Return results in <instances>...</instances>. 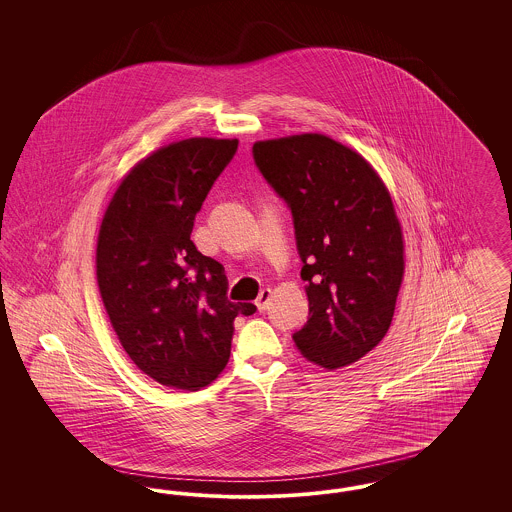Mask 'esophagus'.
Returning a JSON list of instances; mask_svg holds the SVG:
<instances>
[{"label":"esophagus","instance_id":"1","mask_svg":"<svg viewBox=\"0 0 512 512\" xmlns=\"http://www.w3.org/2000/svg\"><path fill=\"white\" fill-rule=\"evenodd\" d=\"M270 299H272V292H270V290H263L261 295L257 297L255 305H257V309H259V313H265V311H267L268 305H270Z\"/></svg>","mask_w":512,"mask_h":512}]
</instances>
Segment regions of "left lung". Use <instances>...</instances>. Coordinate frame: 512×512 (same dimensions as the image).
Here are the masks:
<instances>
[{
    "label": "left lung",
    "mask_w": 512,
    "mask_h": 512,
    "mask_svg": "<svg viewBox=\"0 0 512 512\" xmlns=\"http://www.w3.org/2000/svg\"><path fill=\"white\" fill-rule=\"evenodd\" d=\"M253 157L292 209L309 299L293 341L326 370L353 365L388 334L405 274L390 190L361 153L324 134L255 142Z\"/></svg>",
    "instance_id": "left-lung-1"
}]
</instances>
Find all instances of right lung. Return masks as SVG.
Returning <instances> with one entry per match:
<instances>
[{"label":"right lung","mask_w":512,"mask_h":512,"mask_svg":"<svg viewBox=\"0 0 512 512\" xmlns=\"http://www.w3.org/2000/svg\"><path fill=\"white\" fill-rule=\"evenodd\" d=\"M238 140L188 138L159 147L124 176L101 220L99 293L126 355L155 382L197 391L230 359L234 318L219 261L190 240L195 215Z\"/></svg>","instance_id":"obj_1"}]
</instances>
